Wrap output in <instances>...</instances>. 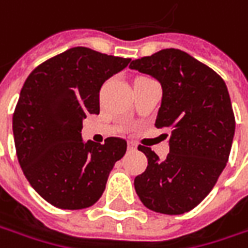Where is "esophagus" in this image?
<instances>
[{"instance_id": "obj_1", "label": "esophagus", "mask_w": 248, "mask_h": 248, "mask_svg": "<svg viewBox=\"0 0 248 248\" xmlns=\"http://www.w3.org/2000/svg\"><path fill=\"white\" fill-rule=\"evenodd\" d=\"M128 150L129 152H134V150H137V145H135L134 142H128Z\"/></svg>"}]
</instances>
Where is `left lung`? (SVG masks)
<instances>
[{
    "label": "left lung",
    "mask_w": 248,
    "mask_h": 248,
    "mask_svg": "<svg viewBox=\"0 0 248 248\" xmlns=\"http://www.w3.org/2000/svg\"><path fill=\"white\" fill-rule=\"evenodd\" d=\"M129 69L160 82L155 125L171 131L166 160L150 148H138L148 168L135 178V192L152 211L187 213L211 192L229 158L234 116L226 84L213 69L174 48L132 61Z\"/></svg>",
    "instance_id": "8db88e82"
}]
</instances>
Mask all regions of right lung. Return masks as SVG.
Listing matches in <instances>:
<instances>
[{
	"label": "right lung",
	"mask_w": 248,
	"mask_h": 248,
	"mask_svg": "<svg viewBox=\"0 0 248 248\" xmlns=\"http://www.w3.org/2000/svg\"><path fill=\"white\" fill-rule=\"evenodd\" d=\"M131 59L76 46L35 67L20 91L12 119L15 148L24 176L49 204L81 210L103 193L127 142H84L82 120L99 114V91Z\"/></svg>",
	"instance_id": "add662e5"
}]
</instances>
